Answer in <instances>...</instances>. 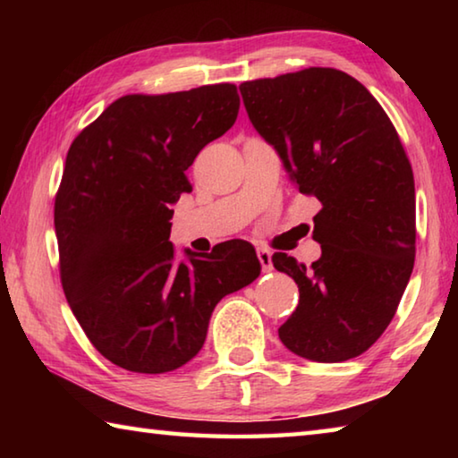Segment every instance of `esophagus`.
I'll use <instances>...</instances> for the list:
<instances>
[{
    "label": "esophagus",
    "instance_id": "esophagus-1",
    "mask_svg": "<svg viewBox=\"0 0 458 458\" xmlns=\"http://www.w3.org/2000/svg\"><path fill=\"white\" fill-rule=\"evenodd\" d=\"M257 257H259L262 270H273V259H270L273 254H270V250H267V248H259Z\"/></svg>",
    "mask_w": 458,
    "mask_h": 458
}]
</instances>
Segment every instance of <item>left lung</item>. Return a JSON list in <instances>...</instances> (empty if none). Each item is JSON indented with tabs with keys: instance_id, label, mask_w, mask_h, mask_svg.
Returning a JSON list of instances; mask_svg holds the SVG:
<instances>
[{
	"instance_id": "left-lung-1",
	"label": "left lung",
	"mask_w": 458,
	"mask_h": 458,
	"mask_svg": "<svg viewBox=\"0 0 458 458\" xmlns=\"http://www.w3.org/2000/svg\"><path fill=\"white\" fill-rule=\"evenodd\" d=\"M240 95L294 188L321 201V259L307 267L273 254L299 286L278 337L313 361L358 358L394 319L414 268V174L398 131L369 90L335 68L246 81Z\"/></svg>"
}]
</instances>
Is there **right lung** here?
Wrapping results in <instances>:
<instances>
[{"label": "right lung", "mask_w": 458, "mask_h": 458, "mask_svg": "<svg viewBox=\"0 0 458 458\" xmlns=\"http://www.w3.org/2000/svg\"><path fill=\"white\" fill-rule=\"evenodd\" d=\"M236 84L127 95L84 127L54 201L60 283L95 350L137 374L182 368L222 297L260 275L254 246L228 240L175 262L172 204L204 147L234 125Z\"/></svg>", "instance_id": "add662e5"}]
</instances>
